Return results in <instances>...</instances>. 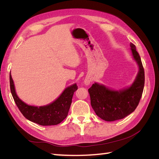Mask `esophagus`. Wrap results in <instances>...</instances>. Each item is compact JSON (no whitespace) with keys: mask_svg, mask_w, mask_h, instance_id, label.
Here are the masks:
<instances>
[{"mask_svg":"<svg viewBox=\"0 0 159 159\" xmlns=\"http://www.w3.org/2000/svg\"><path fill=\"white\" fill-rule=\"evenodd\" d=\"M90 83V80L89 79H85V84H86V85H89Z\"/></svg>","mask_w":159,"mask_h":159,"instance_id":"1","label":"esophagus"}]
</instances>
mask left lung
<instances>
[{
    "label": "left lung",
    "mask_w": 159,
    "mask_h": 159,
    "mask_svg": "<svg viewBox=\"0 0 159 159\" xmlns=\"http://www.w3.org/2000/svg\"><path fill=\"white\" fill-rule=\"evenodd\" d=\"M130 48L139 66L138 76L130 87L114 90L95 83L88 89L91 106L95 114L106 121L122 119L130 114L135 110L142 98L144 85V68L135 45L131 43Z\"/></svg>",
    "instance_id": "left-lung-1"
}]
</instances>
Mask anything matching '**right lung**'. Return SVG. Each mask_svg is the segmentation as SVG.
<instances>
[{
  "mask_svg": "<svg viewBox=\"0 0 159 159\" xmlns=\"http://www.w3.org/2000/svg\"><path fill=\"white\" fill-rule=\"evenodd\" d=\"M10 85L16 105L24 116L30 121L41 125H57L65 119L68 115L74 93L78 89V86L75 83L66 88L61 95L52 103L39 107L28 105L18 98L10 74Z\"/></svg>",
  "mask_w": 159,
  "mask_h": 159,
  "instance_id": "1",
  "label": "right lung"
}]
</instances>
